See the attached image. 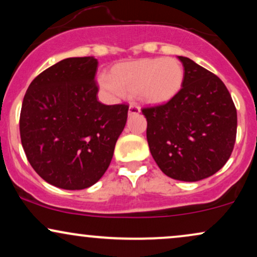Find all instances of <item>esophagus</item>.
<instances>
[{
    "instance_id": "esophagus-1",
    "label": "esophagus",
    "mask_w": 257,
    "mask_h": 257,
    "mask_svg": "<svg viewBox=\"0 0 257 257\" xmlns=\"http://www.w3.org/2000/svg\"><path fill=\"white\" fill-rule=\"evenodd\" d=\"M129 114H137L140 112V107H139L138 105H134V104H131L129 105Z\"/></svg>"
}]
</instances>
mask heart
I'll return each mask as SVG.
<instances>
[{"label":"heart","instance_id":"b5f03b06","mask_svg":"<svg viewBox=\"0 0 257 257\" xmlns=\"http://www.w3.org/2000/svg\"><path fill=\"white\" fill-rule=\"evenodd\" d=\"M185 70L175 58H147L114 65L101 87L114 94H135L141 101L161 105L178 95Z\"/></svg>","mask_w":257,"mask_h":257}]
</instances>
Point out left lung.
<instances>
[{"instance_id": "left-lung-1", "label": "left lung", "mask_w": 257, "mask_h": 257, "mask_svg": "<svg viewBox=\"0 0 257 257\" xmlns=\"http://www.w3.org/2000/svg\"><path fill=\"white\" fill-rule=\"evenodd\" d=\"M182 88L166 104L143 108L150 151L159 169L180 181H199L231 157L237 110L223 82L191 59L179 57Z\"/></svg>"}]
</instances>
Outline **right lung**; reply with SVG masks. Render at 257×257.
Returning <instances> with one entry per match:
<instances>
[{
	"mask_svg": "<svg viewBox=\"0 0 257 257\" xmlns=\"http://www.w3.org/2000/svg\"><path fill=\"white\" fill-rule=\"evenodd\" d=\"M94 57L67 58L41 72L26 90L20 139L44 181L64 190L90 187L111 163L129 106L98 101Z\"/></svg>",
	"mask_w": 257,
	"mask_h": 257,
	"instance_id": "obj_1",
	"label": "right lung"
}]
</instances>
